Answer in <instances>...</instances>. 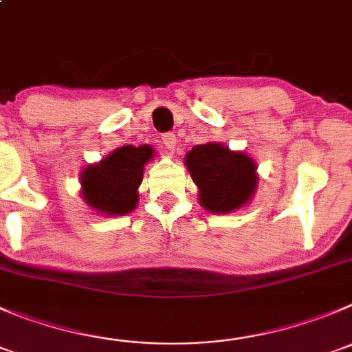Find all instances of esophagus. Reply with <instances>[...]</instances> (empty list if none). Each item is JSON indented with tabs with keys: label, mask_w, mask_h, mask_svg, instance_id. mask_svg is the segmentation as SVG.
<instances>
[{
	"label": "esophagus",
	"mask_w": 352,
	"mask_h": 352,
	"mask_svg": "<svg viewBox=\"0 0 352 352\" xmlns=\"http://www.w3.org/2000/svg\"><path fill=\"white\" fill-rule=\"evenodd\" d=\"M162 143L169 152H173L176 148V136L173 133H166V135H162Z\"/></svg>",
	"instance_id": "esophagus-1"
}]
</instances>
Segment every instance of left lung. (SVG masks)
I'll list each match as a JSON object with an SVG mask.
<instances>
[{
    "label": "left lung",
    "instance_id": "left-lung-1",
    "mask_svg": "<svg viewBox=\"0 0 352 352\" xmlns=\"http://www.w3.org/2000/svg\"><path fill=\"white\" fill-rule=\"evenodd\" d=\"M186 169L199 186L200 206L226 214L245 206L257 188V166L247 153L221 143L197 145L186 153Z\"/></svg>",
    "mask_w": 352,
    "mask_h": 352
}]
</instances>
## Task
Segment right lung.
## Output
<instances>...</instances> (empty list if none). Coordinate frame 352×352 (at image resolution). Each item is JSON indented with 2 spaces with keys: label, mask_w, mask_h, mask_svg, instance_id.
<instances>
[{
  "label": "right lung",
  "mask_w": 352,
  "mask_h": 352,
  "mask_svg": "<svg viewBox=\"0 0 352 352\" xmlns=\"http://www.w3.org/2000/svg\"><path fill=\"white\" fill-rule=\"evenodd\" d=\"M155 150L150 145H124L81 173L82 199L105 216H122L138 204L143 169Z\"/></svg>",
  "instance_id": "1"
}]
</instances>
